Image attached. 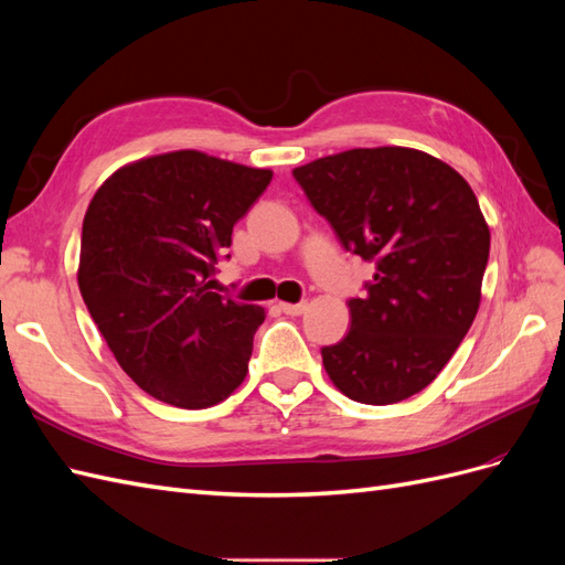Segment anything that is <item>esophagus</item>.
Instances as JSON below:
<instances>
[{
    "mask_svg": "<svg viewBox=\"0 0 565 565\" xmlns=\"http://www.w3.org/2000/svg\"><path fill=\"white\" fill-rule=\"evenodd\" d=\"M280 311L287 313V316H301L306 311V301H299V303H287V301H280Z\"/></svg>",
    "mask_w": 565,
    "mask_h": 565,
    "instance_id": "obj_1",
    "label": "esophagus"
}]
</instances>
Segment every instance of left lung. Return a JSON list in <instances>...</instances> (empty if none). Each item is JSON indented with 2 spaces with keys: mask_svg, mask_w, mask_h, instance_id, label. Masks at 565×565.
Wrapping results in <instances>:
<instances>
[{
  "mask_svg": "<svg viewBox=\"0 0 565 565\" xmlns=\"http://www.w3.org/2000/svg\"><path fill=\"white\" fill-rule=\"evenodd\" d=\"M344 249L374 262L351 330L322 365L351 401L415 396L461 344L481 303L490 231L471 185L415 148H353L295 169Z\"/></svg>",
  "mask_w": 565,
  "mask_h": 565,
  "instance_id": "left-lung-1",
  "label": "left lung"
}]
</instances>
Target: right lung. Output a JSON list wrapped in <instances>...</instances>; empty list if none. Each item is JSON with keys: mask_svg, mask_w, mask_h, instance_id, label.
I'll return each mask as SVG.
<instances>
[{"mask_svg": "<svg viewBox=\"0 0 565 565\" xmlns=\"http://www.w3.org/2000/svg\"><path fill=\"white\" fill-rule=\"evenodd\" d=\"M270 179L177 150L117 169L89 202L79 292L119 367L152 398L202 409L243 384L266 311L212 292L214 273Z\"/></svg>", "mask_w": 565, "mask_h": 565, "instance_id": "1", "label": "right lung"}]
</instances>
